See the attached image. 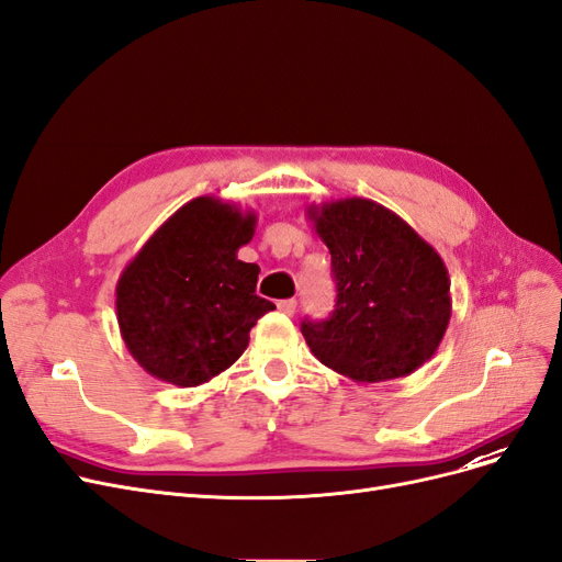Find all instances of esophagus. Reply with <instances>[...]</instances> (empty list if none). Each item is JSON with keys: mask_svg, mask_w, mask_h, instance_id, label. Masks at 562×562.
<instances>
[{"mask_svg": "<svg viewBox=\"0 0 562 562\" xmlns=\"http://www.w3.org/2000/svg\"><path fill=\"white\" fill-rule=\"evenodd\" d=\"M278 310L282 315H286V317H292L294 313H296V301L294 299H286V301H280L278 303Z\"/></svg>", "mask_w": 562, "mask_h": 562, "instance_id": "1", "label": "esophagus"}]
</instances>
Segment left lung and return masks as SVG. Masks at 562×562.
Returning <instances> with one entry per match:
<instances>
[{
	"mask_svg": "<svg viewBox=\"0 0 562 562\" xmlns=\"http://www.w3.org/2000/svg\"><path fill=\"white\" fill-rule=\"evenodd\" d=\"M307 217L328 247L338 286L334 315L301 326L310 351L361 384L422 368L451 319L442 257L403 217L370 199L313 203Z\"/></svg>",
	"mask_w": 562,
	"mask_h": 562,
	"instance_id": "8db88e82",
	"label": "left lung"
}]
</instances>
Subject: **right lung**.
Listing matches in <instances>:
<instances>
[{"label":"right lung","mask_w":562,"mask_h":562,"mask_svg":"<svg viewBox=\"0 0 562 562\" xmlns=\"http://www.w3.org/2000/svg\"><path fill=\"white\" fill-rule=\"evenodd\" d=\"M257 213L199 196L166 220L115 286L120 336L153 378L199 386L234 366L249 328L276 305L257 296L259 266L238 259Z\"/></svg>","instance_id":"obj_1"}]
</instances>
